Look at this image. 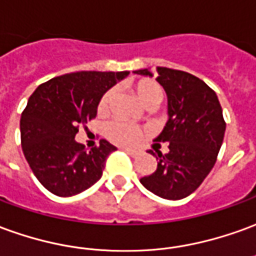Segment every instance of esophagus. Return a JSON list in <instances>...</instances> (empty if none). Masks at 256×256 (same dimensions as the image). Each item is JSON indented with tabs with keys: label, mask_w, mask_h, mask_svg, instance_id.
<instances>
[{
	"label": "esophagus",
	"mask_w": 256,
	"mask_h": 256,
	"mask_svg": "<svg viewBox=\"0 0 256 256\" xmlns=\"http://www.w3.org/2000/svg\"><path fill=\"white\" fill-rule=\"evenodd\" d=\"M123 150H124L130 156H137V155H140V151H138V150H132V148H123Z\"/></svg>",
	"instance_id": "obj_1"
}]
</instances>
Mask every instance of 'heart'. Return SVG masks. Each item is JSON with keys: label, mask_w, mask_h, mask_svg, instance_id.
Instances as JSON below:
<instances>
[{"label": "heart", "mask_w": 256, "mask_h": 256, "mask_svg": "<svg viewBox=\"0 0 256 256\" xmlns=\"http://www.w3.org/2000/svg\"><path fill=\"white\" fill-rule=\"evenodd\" d=\"M134 88H136V92H137L141 102L144 104L146 106H148V108H155L156 105L160 104L162 98H164V91L160 88V86L158 83H155L154 80H148V78L140 80V82L136 83ZM112 96H114V91L112 90H108L104 92V96L100 100V104H98V110L101 114L108 110ZM105 134L115 144H119V146H133V144L140 141L142 134H144V130L138 124L116 119V120H112V122L106 124Z\"/></svg>", "instance_id": "heart-1"}]
</instances>
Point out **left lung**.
Returning <instances> with one entry per match:
<instances>
[{"label": "left lung", "instance_id": "1", "mask_svg": "<svg viewBox=\"0 0 256 256\" xmlns=\"http://www.w3.org/2000/svg\"><path fill=\"white\" fill-rule=\"evenodd\" d=\"M156 82L168 96L169 120L154 141L169 142V152L154 151L156 170L140 178L141 184L165 200H182L201 186L215 165L226 122L216 92L194 74L156 68ZM137 74L152 76L148 69Z\"/></svg>", "mask_w": 256, "mask_h": 256}]
</instances>
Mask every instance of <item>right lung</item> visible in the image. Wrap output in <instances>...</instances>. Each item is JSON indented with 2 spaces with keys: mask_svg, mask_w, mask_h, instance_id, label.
<instances>
[{
  "mask_svg": "<svg viewBox=\"0 0 256 256\" xmlns=\"http://www.w3.org/2000/svg\"><path fill=\"white\" fill-rule=\"evenodd\" d=\"M128 74V70L68 73L42 83L30 96L20 116L22 150L37 180L50 192L76 196L101 178L116 146L101 140L87 150L74 136L97 116L104 92Z\"/></svg>",
  "mask_w": 256,
  "mask_h": 256,
  "instance_id": "right-lung-1",
  "label": "right lung"
}]
</instances>
